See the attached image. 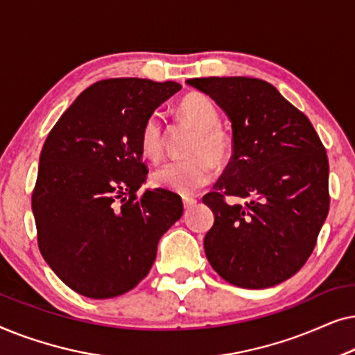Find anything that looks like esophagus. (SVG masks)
Wrapping results in <instances>:
<instances>
[{
    "label": "esophagus",
    "mask_w": 355,
    "mask_h": 355,
    "mask_svg": "<svg viewBox=\"0 0 355 355\" xmlns=\"http://www.w3.org/2000/svg\"><path fill=\"white\" fill-rule=\"evenodd\" d=\"M182 203H184V208H186V210H189V208H192L193 205H196L197 200L193 197H184L182 198Z\"/></svg>",
    "instance_id": "obj_1"
}]
</instances>
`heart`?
<instances>
[{
    "label": "heart",
    "instance_id": "obj_1",
    "mask_svg": "<svg viewBox=\"0 0 355 355\" xmlns=\"http://www.w3.org/2000/svg\"><path fill=\"white\" fill-rule=\"evenodd\" d=\"M179 111L197 134L193 135L191 157L171 159L152 173L153 186L189 196L208 184L215 176V163L225 164L232 155V137L220 125V111L211 98L202 94L184 96ZM164 147V125L158 113L145 121L140 132V148L150 159H158Z\"/></svg>",
    "mask_w": 355,
    "mask_h": 355
}]
</instances>
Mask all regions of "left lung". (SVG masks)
<instances>
[{
	"label": "left lung",
	"instance_id": "left-lung-1",
	"mask_svg": "<svg viewBox=\"0 0 355 355\" xmlns=\"http://www.w3.org/2000/svg\"><path fill=\"white\" fill-rule=\"evenodd\" d=\"M187 84L215 100L232 125L231 162L203 196L215 215L203 241L207 259L239 288L283 283L307 261L328 216L327 150L307 116L268 82L198 77Z\"/></svg>",
	"mask_w": 355,
	"mask_h": 355
}]
</instances>
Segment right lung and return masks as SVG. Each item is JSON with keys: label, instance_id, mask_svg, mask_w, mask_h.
Returning a JSON list of instances; mask_svg holds the SVG:
<instances>
[{"label": "right lung", "instance_id": "1", "mask_svg": "<svg viewBox=\"0 0 355 355\" xmlns=\"http://www.w3.org/2000/svg\"><path fill=\"white\" fill-rule=\"evenodd\" d=\"M181 90L176 82L121 77L95 82L50 130L32 211L38 249L72 291L90 299L128 293L148 275L162 236L182 216L178 193L147 181L140 132Z\"/></svg>", "mask_w": 355, "mask_h": 355}]
</instances>
